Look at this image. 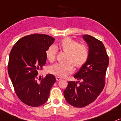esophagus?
<instances>
[{"instance_id": "34e87169", "label": "esophagus", "mask_w": 121, "mask_h": 121, "mask_svg": "<svg viewBox=\"0 0 121 121\" xmlns=\"http://www.w3.org/2000/svg\"><path fill=\"white\" fill-rule=\"evenodd\" d=\"M56 79L57 81H60V80L61 79V78L60 77H56Z\"/></svg>"}]
</instances>
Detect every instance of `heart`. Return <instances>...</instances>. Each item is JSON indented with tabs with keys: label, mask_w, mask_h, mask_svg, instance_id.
<instances>
[{
	"label": "heart",
	"mask_w": 121,
	"mask_h": 121,
	"mask_svg": "<svg viewBox=\"0 0 121 121\" xmlns=\"http://www.w3.org/2000/svg\"><path fill=\"white\" fill-rule=\"evenodd\" d=\"M61 50L67 52L68 61L58 62L49 66L48 71L52 74L60 77H64L74 71V65L77 68L82 67L86 63L89 57V50L84 44H81L70 38H65L59 43ZM46 56L50 62L56 59L57 49L55 46H51L46 51Z\"/></svg>",
	"instance_id": "obj_1"
}]
</instances>
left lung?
<instances>
[{
    "label": "left lung",
    "mask_w": 121,
    "mask_h": 121,
    "mask_svg": "<svg viewBox=\"0 0 121 121\" xmlns=\"http://www.w3.org/2000/svg\"><path fill=\"white\" fill-rule=\"evenodd\" d=\"M83 38L89 48L88 60L74 75L78 82L69 81L64 91L67 102L77 108L91 104L102 92L109 65V57L102 42L90 35H84Z\"/></svg>",
    "instance_id": "obj_1"
}]
</instances>
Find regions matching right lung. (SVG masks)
Returning <instances> with one entry per match:
<instances>
[{
	"label": "right lung",
	"mask_w": 121,
	"mask_h": 121,
	"mask_svg": "<svg viewBox=\"0 0 121 121\" xmlns=\"http://www.w3.org/2000/svg\"><path fill=\"white\" fill-rule=\"evenodd\" d=\"M54 41L47 35H29L19 39L10 52L8 74L17 96L30 107H39L47 102L56 82L51 74L40 83L37 82L38 71L46 63V51Z\"/></svg>",
	"instance_id": "1"
}]
</instances>
